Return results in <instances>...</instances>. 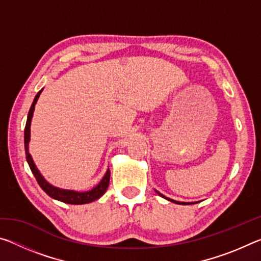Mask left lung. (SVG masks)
Returning <instances> with one entry per match:
<instances>
[{
  "label": "left lung",
  "instance_id": "obj_1",
  "mask_svg": "<svg viewBox=\"0 0 261 261\" xmlns=\"http://www.w3.org/2000/svg\"><path fill=\"white\" fill-rule=\"evenodd\" d=\"M158 193H159V192H158ZM159 194H160L161 197L166 198L165 196H163V194H161V193H159ZM166 199H168V200H169V201H173V202H175V204H179V205H190L189 202H180V201H176V200H173V199H169V198H166Z\"/></svg>",
  "mask_w": 261,
  "mask_h": 261
}]
</instances>
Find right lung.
<instances>
[{"label":"right lung","mask_w":261,"mask_h":261,"mask_svg":"<svg viewBox=\"0 0 261 261\" xmlns=\"http://www.w3.org/2000/svg\"><path fill=\"white\" fill-rule=\"evenodd\" d=\"M41 92H42V90L38 92V94L35 95V98L33 100L32 106H31L30 112H29V116H28V121H26V125H25V132H24V144H25L26 160H28V163H29V166L31 168V170H32L35 179H37L38 184L40 185V188L48 194V196H50L51 198H54V199H56V200L63 201V202H65V204L82 205V204H88V202L99 199V198L106 192V190L108 189L109 179H110V170L109 169L107 170V173H106L102 180H101V182L98 185H96L94 189H92L91 191L76 192V191H71V190H62V189H57L55 187H53V185H50L49 183L46 182L45 178H43L41 174L39 173L37 167H35L32 158H31L30 153H29L30 126H31V120H32L33 112H34V106H35V103H37V101L39 99V96H40Z\"/></svg>","instance_id":"add662e5"}]
</instances>
